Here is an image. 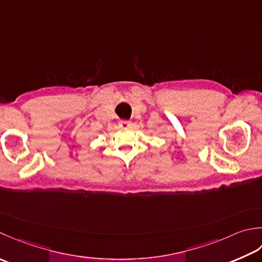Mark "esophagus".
Listing matches in <instances>:
<instances>
[{"label": "esophagus", "mask_w": 262, "mask_h": 262, "mask_svg": "<svg viewBox=\"0 0 262 262\" xmlns=\"http://www.w3.org/2000/svg\"><path fill=\"white\" fill-rule=\"evenodd\" d=\"M130 121L129 120H120L119 121V127L120 128H124V129H126V128H129L130 127Z\"/></svg>", "instance_id": "obj_1"}]
</instances>
